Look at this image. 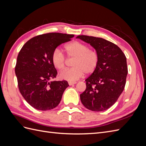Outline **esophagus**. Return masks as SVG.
Listing matches in <instances>:
<instances>
[{
	"label": "esophagus",
	"mask_w": 146,
	"mask_h": 146,
	"mask_svg": "<svg viewBox=\"0 0 146 146\" xmlns=\"http://www.w3.org/2000/svg\"><path fill=\"white\" fill-rule=\"evenodd\" d=\"M69 85H70V86H71V85H75V84H76V82H69Z\"/></svg>",
	"instance_id": "esophagus-1"
}]
</instances>
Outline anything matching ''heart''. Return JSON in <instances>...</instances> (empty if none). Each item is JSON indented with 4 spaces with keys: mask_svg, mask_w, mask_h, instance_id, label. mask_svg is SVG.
<instances>
[{
    "mask_svg": "<svg viewBox=\"0 0 146 146\" xmlns=\"http://www.w3.org/2000/svg\"><path fill=\"white\" fill-rule=\"evenodd\" d=\"M69 58H74L73 68L61 72V79L74 82L82 77L84 74L93 72L98 66L99 56L95 50L89 49L88 46L79 41H72L64 46ZM52 63L58 70H63L66 67V60L64 54L58 48H56L52 55Z\"/></svg>",
    "mask_w": 146,
    "mask_h": 146,
    "instance_id": "1",
    "label": "heart"
}]
</instances>
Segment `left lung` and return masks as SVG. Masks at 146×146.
I'll return each mask as SVG.
<instances>
[{
    "label": "left lung",
    "instance_id": "obj_1",
    "mask_svg": "<svg viewBox=\"0 0 146 146\" xmlns=\"http://www.w3.org/2000/svg\"><path fill=\"white\" fill-rule=\"evenodd\" d=\"M76 38L90 44L99 56L96 69L85 80L86 88L80 96L81 102L91 111H105L114 104L124 89L126 57L117 46L105 39L86 35Z\"/></svg>",
    "mask_w": 146,
    "mask_h": 146
}]
</instances>
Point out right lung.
Instances as JSON below:
<instances>
[{"mask_svg": "<svg viewBox=\"0 0 146 146\" xmlns=\"http://www.w3.org/2000/svg\"><path fill=\"white\" fill-rule=\"evenodd\" d=\"M74 36L60 33L38 35L30 39L21 49L15 67L19 90L35 109L47 111L60 104L69 84L66 80H51L57 74L52 55L57 47Z\"/></svg>", "mask_w": 146, "mask_h": 146, "instance_id": "right-lung-1", "label": "right lung"}]
</instances>
